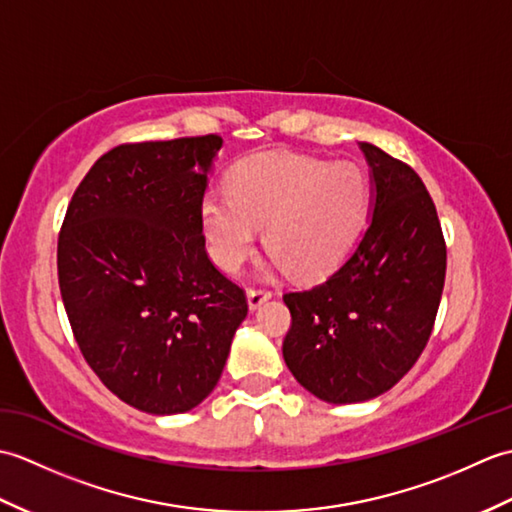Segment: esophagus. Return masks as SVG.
I'll use <instances>...</instances> for the list:
<instances>
[{"label": "esophagus", "instance_id": "34e87169", "mask_svg": "<svg viewBox=\"0 0 512 512\" xmlns=\"http://www.w3.org/2000/svg\"><path fill=\"white\" fill-rule=\"evenodd\" d=\"M246 297H248V308L257 310L259 306H262V303H266L270 297H273V292L266 290V288H250L246 292Z\"/></svg>", "mask_w": 512, "mask_h": 512}]
</instances>
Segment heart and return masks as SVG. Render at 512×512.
<instances>
[{"label":"heart","mask_w":512,"mask_h":512,"mask_svg":"<svg viewBox=\"0 0 512 512\" xmlns=\"http://www.w3.org/2000/svg\"><path fill=\"white\" fill-rule=\"evenodd\" d=\"M365 206L367 178L354 162L270 154L237 167L231 193H206L200 224L211 257L228 273L255 253L266 226L275 264L295 277H317L352 244Z\"/></svg>","instance_id":"heart-1"}]
</instances>
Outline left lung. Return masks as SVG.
<instances>
[{
    "mask_svg": "<svg viewBox=\"0 0 512 512\" xmlns=\"http://www.w3.org/2000/svg\"><path fill=\"white\" fill-rule=\"evenodd\" d=\"M372 200L363 237L334 273L288 292L284 361L312 396L332 405L385 394L418 361L436 321L447 246L418 173L372 143Z\"/></svg>",
    "mask_w": 512,
    "mask_h": 512,
    "instance_id": "obj_1",
    "label": "left lung"
}]
</instances>
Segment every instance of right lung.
<instances>
[{"instance_id": "add662e5", "label": "right lung", "mask_w": 512, "mask_h": 512, "mask_svg": "<svg viewBox=\"0 0 512 512\" xmlns=\"http://www.w3.org/2000/svg\"><path fill=\"white\" fill-rule=\"evenodd\" d=\"M220 136L121 145L74 191L57 248L59 288L85 361L154 416L215 389L248 306L204 250L200 204Z\"/></svg>"}]
</instances>
